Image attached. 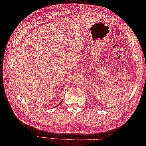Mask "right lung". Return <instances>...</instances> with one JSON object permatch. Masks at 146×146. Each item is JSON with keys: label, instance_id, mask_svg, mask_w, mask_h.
<instances>
[{"label": "right lung", "instance_id": "1", "mask_svg": "<svg viewBox=\"0 0 146 146\" xmlns=\"http://www.w3.org/2000/svg\"><path fill=\"white\" fill-rule=\"evenodd\" d=\"M62 101H63V100H62V101H61V102H60V104H58V106H59V105H60V104H61V103H62ZM55 107H56V106H55Z\"/></svg>", "mask_w": 146, "mask_h": 146}]
</instances>
